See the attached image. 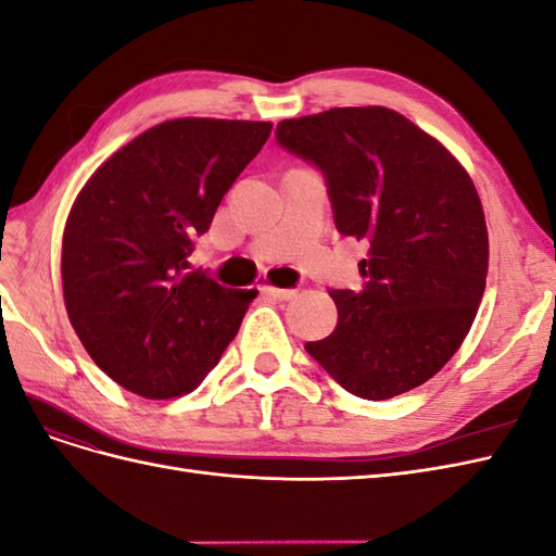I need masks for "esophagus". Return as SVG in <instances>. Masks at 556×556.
Listing matches in <instances>:
<instances>
[{"mask_svg": "<svg viewBox=\"0 0 556 556\" xmlns=\"http://www.w3.org/2000/svg\"><path fill=\"white\" fill-rule=\"evenodd\" d=\"M264 294H268V296H276V299H292L294 294H296V290H288V288H276V285H262L260 288Z\"/></svg>", "mask_w": 556, "mask_h": 556, "instance_id": "34e87169", "label": "esophagus"}]
</instances>
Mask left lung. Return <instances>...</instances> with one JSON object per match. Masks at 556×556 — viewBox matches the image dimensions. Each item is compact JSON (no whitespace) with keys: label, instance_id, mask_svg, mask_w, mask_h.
Instances as JSON below:
<instances>
[{"label":"left lung","instance_id":"8db88e82","mask_svg":"<svg viewBox=\"0 0 556 556\" xmlns=\"http://www.w3.org/2000/svg\"><path fill=\"white\" fill-rule=\"evenodd\" d=\"M323 169L343 237L368 241L362 292L333 290L339 325L306 350L348 392L392 399L433 378L478 315L490 237L473 180L406 115L345 106L278 123Z\"/></svg>","mask_w":556,"mask_h":556}]
</instances>
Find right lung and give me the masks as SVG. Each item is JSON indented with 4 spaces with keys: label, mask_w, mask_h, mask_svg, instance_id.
Wrapping results in <instances>:
<instances>
[{
    "label": "right lung",
    "mask_w": 556,
    "mask_h": 556,
    "mask_svg": "<svg viewBox=\"0 0 556 556\" xmlns=\"http://www.w3.org/2000/svg\"><path fill=\"white\" fill-rule=\"evenodd\" d=\"M271 123L176 117L146 129L83 185L62 237L70 323L92 362L143 399L197 390L257 290L188 271L223 197Z\"/></svg>",
    "instance_id": "obj_1"
}]
</instances>
